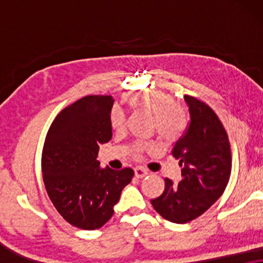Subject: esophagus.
<instances>
[{
	"label": "esophagus",
	"instance_id": "obj_1",
	"mask_svg": "<svg viewBox=\"0 0 263 263\" xmlns=\"http://www.w3.org/2000/svg\"><path fill=\"white\" fill-rule=\"evenodd\" d=\"M134 172H135V176L138 178H142V177H145V176L148 175V172H147V170H145L143 167H135Z\"/></svg>",
	"mask_w": 263,
	"mask_h": 263
}]
</instances>
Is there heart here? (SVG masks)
I'll return each mask as SVG.
<instances>
[{
  "label": "heart",
  "instance_id": "obj_1",
  "mask_svg": "<svg viewBox=\"0 0 263 263\" xmlns=\"http://www.w3.org/2000/svg\"><path fill=\"white\" fill-rule=\"evenodd\" d=\"M124 102L133 110L146 111L153 115L156 130L165 141H174L184 132L186 120L184 110L175 103L174 97L160 91H147L134 93L124 97ZM125 117L123 111L114 107L110 114V125L115 130L124 128ZM153 145L136 143L134 146L135 156H139L143 149H152Z\"/></svg>",
  "mask_w": 263,
  "mask_h": 263
}]
</instances>
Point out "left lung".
Masks as SVG:
<instances>
[{
	"label": "left lung",
	"instance_id": "8db88e82",
	"mask_svg": "<svg viewBox=\"0 0 263 263\" xmlns=\"http://www.w3.org/2000/svg\"><path fill=\"white\" fill-rule=\"evenodd\" d=\"M190 122L175 143L172 156L179 160L182 179L175 184L165 178V189L152 206L161 217L185 224L203 214L228 185L231 174V149L228 134L207 104L184 96Z\"/></svg>",
	"mask_w": 263,
	"mask_h": 263
}]
</instances>
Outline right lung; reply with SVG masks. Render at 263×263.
Here are the masks:
<instances>
[{
  "label": "right lung",
  "mask_w": 263,
  "mask_h": 263,
  "mask_svg": "<svg viewBox=\"0 0 263 263\" xmlns=\"http://www.w3.org/2000/svg\"><path fill=\"white\" fill-rule=\"evenodd\" d=\"M111 96H87L57 115L46 134L42 172L57 212L82 230L102 228L134 171L100 167L99 145L110 141Z\"/></svg>",
  "instance_id": "1"
}]
</instances>
